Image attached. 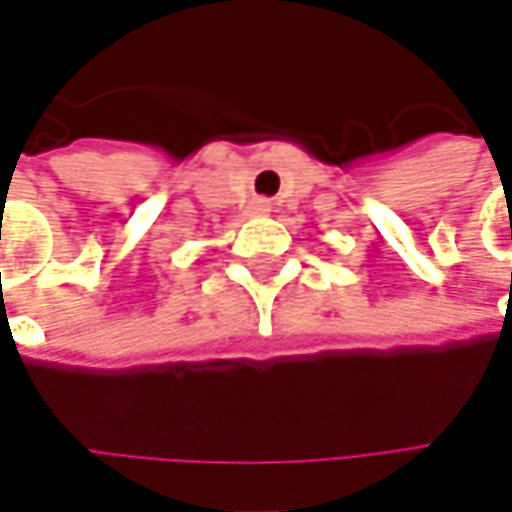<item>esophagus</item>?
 Returning <instances> with one entry per match:
<instances>
[{
	"label": "esophagus",
	"mask_w": 512,
	"mask_h": 512,
	"mask_svg": "<svg viewBox=\"0 0 512 512\" xmlns=\"http://www.w3.org/2000/svg\"><path fill=\"white\" fill-rule=\"evenodd\" d=\"M247 213H250V216H267V213H270V202H267V199H253V202L247 205Z\"/></svg>",
	"instance_id": "34e87169"
}]
</instances>
